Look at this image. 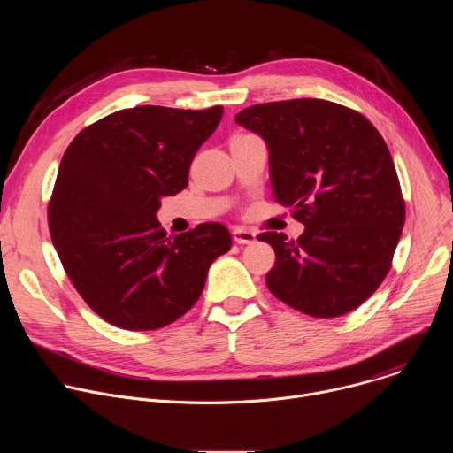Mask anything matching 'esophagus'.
<instances>
[{"label": "esophagus", "instance_id": "obj_1", "mask_svg": "<svg viewBox=\"0 0 453 453\" xmlns=\"http://www.w3.org/2000/svg\"><path fill=\"white\" fill-rule=\"evenodd\" d=\"M233 240L236 243H252L256 240V233L249 231V229L236 227V229H233Z\"/></svg>", "mask_w": 453, "mask_h": 453}]
</instances>
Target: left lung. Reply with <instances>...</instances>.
Wrapping results in <instances>:
<instances>
[{
  "label": "left lung",
  "instance_id": "left-lung-1",
  "mask_svg": "<svg viewBox=\"0 0 453 453\" xmlns=\"http://www.w3.org/2000/svg\"><path fill=\"white\" fill-rule=\"evenodd\" d=\"M234 121L265 142L273 196L304 226L296 242L257 236L276 252L269 290L311 317L355 310L389 273L405 224L383 138L360 112L317 98L257 104Z\"/></svg>",
  "mask_w": 453,
  "mask_h": 453
}]
</instances>
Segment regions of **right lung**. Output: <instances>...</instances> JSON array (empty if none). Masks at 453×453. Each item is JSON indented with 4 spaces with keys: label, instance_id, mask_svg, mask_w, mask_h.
Instances as JSON below:
<instances>
[{
    "label": "right lung",
    "instance_id": "add662e5",
    "mask_svg": "<svg viewBox=\"0 0 453 453\" xmlns=\"http://www.w3.org/2000/svg\"><path fill=\"white\" fill-rule=\"evenodd\" d=\"M222 114V105L123 109L84 128L64 152L50 236L82 299L111 325L147 332L177 320L231 249L222 224L168 238L156 217L163 197L188 186L193 156Z\"/></svg>",
    "mask_w": 453,
    "mask_h": 453
}]
</instances>
